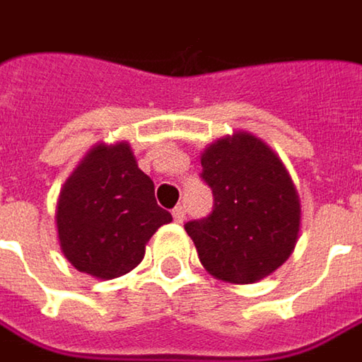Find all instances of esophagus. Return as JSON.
<instances>
[{
    "label": "esophagus",
    "mask_w": 362,
    "mask_h": 362,
    "mask_svg": "<svg viewBox=\"0 0 362 362\" xmlns=\"http://www.w3.org/2000/svg\"><path fill=\"white\" fill-rule=\"evenodd\" d=\"M173 218H175V222H183V220H185V210H183V206H175V208H173Z\"/></svg>",
    "instance_id": "obj_1"
}]
</instances>
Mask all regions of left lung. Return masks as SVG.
Listing matches in <instances>:
<instances>
[{
	"label": "left lung",
	"instance_id": "1",
	"mask_svg": "<svg viewBox=\"0 0 362 362\" xmlns=\"http://www.w3.org/2000/svg\"><path fill=\"white\" fill-rule=\"evenodd\" d=\"M212 212L185 224L204 268L224 282L249 284L293 253L300 204L293 179L270 146L251 134L222 138L202 154Z\"/></svg>",
	"mask_w": 362,
	"mask_h": 362
}]
</instances>
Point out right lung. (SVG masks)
<instances>
[{
    "label": "right lung",
    "mask_w": 362,
    "mask_h": 362,
    "mask_svg": "<svg viewBox=\"0 0 362 362\" xmlns=\"http://www.w3.org/2000/svg\"><path fill=\"white\" fill-rule=\"evenodd\" d=\"M57 233L76 270L111 280L134 270L148 239L173 220L154 197L129 144H98L65 181L57 202Z\"/></svg>",
    "instance_id": "1"
}]
</instances>
